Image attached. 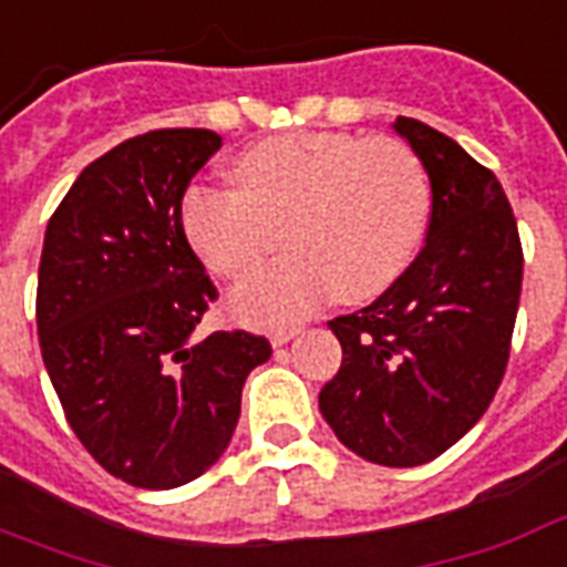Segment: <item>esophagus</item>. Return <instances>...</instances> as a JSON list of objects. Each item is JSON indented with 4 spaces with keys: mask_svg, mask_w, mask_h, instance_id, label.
Masks as SVG:
<instances>
[{
    "mask_svg": "<svg viewBox=\"0 0 567 567\" xmlns=\"http://www.w3.org/2000/svg\"><path fill=\"white\" fill-rule=\"evenodd\" d=\"M297 337V327H279V330H272L270 333V342L276 348L285 346V342H291Z\"/></svg>",
    "mask_w": 567,
    "mask_h": 567,
    "instance_id": "34e87169",
    "label": "esophagus"
}]
</instances>
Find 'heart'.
Masks as SVG:
<instances>
[{
  "label": "heart",
  "mask_w": 567,
  "mask_h": 567,
  "mask_svg": "<svg viewBox=\"0 0 567 567\" xmlns=\"http://www.w3.org/2000/svg\"><path fill=\"white\" fill-rule=\"evenodd\" d=\"M228 188H188L183 230L204 267L246 279L285 228L288 255L230 295L255 327L300 321L330 297L363 303L388 291L421 249L433 186L421 155L400 137L288 132L246 146Z\"/></svg>",
  "instance_id": "1"
}]
</instances>
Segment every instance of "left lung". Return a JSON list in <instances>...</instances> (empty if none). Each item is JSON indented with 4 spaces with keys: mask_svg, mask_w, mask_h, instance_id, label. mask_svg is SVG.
I'll return each mask as SVG.
<instances>
[{
    "mask_svg": "<svg viewBox=\"0 0 567 567\" xmlns=\"http://www.w3.org/2000/svg\"><path fill=\"white\" fill-rule=\"evenodd\" d=\"M393 128L421 155L433 213L421 255L360 312L327 321L342 367L318 393L330 430L369 463L442 456L496 396L511 354L523 246L489 167L426 123Z\"/></svg>",
    "mask_w": 567,
    "mask_h": 567,
    "instance_id": "obj_1",
    "label": "left lung"
}]
</instances>
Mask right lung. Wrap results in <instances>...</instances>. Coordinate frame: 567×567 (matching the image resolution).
<instances>
[{
    "mask_svg": "<svg viewBox=\"0 0 567 567\" xmlns=\"http://www.w3.org/2000/svg\"><path fill=\"white\" fill-rule=\"evenodd\" d=\"M221 146L209 128L128 137L74 179L38 267V342L65 421L113 477L195 481L228 447L264 337L195 327L216 300L183 230L188 183Z\"/></svg>",
    "mask_w": 567,
    "mask_h": 567,
    "instance_id": "obj_1",
    "label": "right lung"
}]
</instances>
